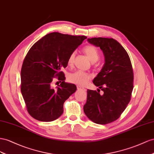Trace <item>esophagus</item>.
Wrapping results in <instances>:
<instances>
[{
  "label": "esophagus",
  "instance_id": "esophagus-1",
  "mask_svg": "<svg viewBox=\"0 0 154 154\" xmlns=\"http://www.w3.org/2000/svg\"><path fill=\"white\" fill-rule=\"evenodd\" d=\"M77 89L78 90H85V88L84 87L81 86H79V85H77Z\"/></svg>",
  "mask_w": 154,
  "mask_h": 154
}]
</instances>
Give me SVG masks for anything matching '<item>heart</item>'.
Returning a JSON list of instances; mask_svg holds the SVG:
<instances>
[{
	"label": "heart",
	"mask_w": 154,
	"mask_h": 154,
	"mask_svg": "<svg viewBox=\"0 0 154 154\" xmlns=\"http://www.w3.org/2000/svg\"><path fill=\"white\" fill-rule=\"evenodd\" d=\"M83 51L88 57V58L91 62H96L99 59V53L97 48L95 46L93 45H87L83 48ZM75 54L76 52L73 51L69 55L67 61L69 66H72L73 64ZM91 75L90 74L83 72L82 71H77L75 72L70 73L68 76V80L69 82L80 86L86 85L91 80Z\"/></svg>",
	"instance_id": "b5f03b06"
}]
</instances>
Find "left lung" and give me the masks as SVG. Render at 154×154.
<instances>
[{
	"label": "left lung",
	"instance_id": "8db88e82",
	"mask_svg": "<svg viewBox=\"0 0 154 154\" xmlns=\"http://www.w3.org/2000/svg\"><path fill=\"white\" fill-rule=\"evenodd\" d=\"M91 45L102 50L105 63L94 84L97 91H87L84 112L91 121L106 125L116 121L126 109L133 90L134 72L128 53L121 44L112 38H88ZM100 89L103 95L99 94Z\"/></svg>",
	"mask_w": 154,
	"mask_h": 154
}]
</instances>
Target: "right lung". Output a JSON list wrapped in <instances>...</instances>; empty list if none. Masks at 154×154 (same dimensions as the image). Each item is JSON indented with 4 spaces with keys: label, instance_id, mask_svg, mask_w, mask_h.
Wrapping results in <instances>:
<instances>
[{
    "label": "right lung",
    "instance_id": "1",
    "mask_svg": "<svg viewBox=\"0 0 154 154\" xmlns=\"http://www.w3.org/2000/svg\"><path fill=\"white\" fill-rule=\"evenodd\" d=\"M86 38L51 33L28 51L21 68L20 90L27 110L34 119L50 122L62 115L64 103L77 87L64 82L61 68L67 66L70 54ZM55 78L61 82L56 89L51 86Z\"/></svg>",
    "mask_w": 154,
    "mask_h": 154
}]
</instances>
